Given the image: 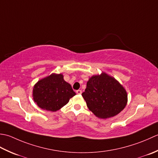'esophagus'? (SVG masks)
Here are the masks:
<instances>
[{
    "label": "esophagus",
    "mask_w": 158,
    "mask_h": 158,
    "mask_svg": "<svg viewBox=\"0 0 158 158\" xmlns=\"http://www.w3.org/2000/svg\"><path fill=\"white\" fill-rule=\"evenodd\" d=\"M76 93H77V94H78V95H80L82 93V91H81V90H77Z\"/></svg>",
    "instance_id": "esophagus-1"
}]
</instances>
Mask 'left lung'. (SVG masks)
Wrapping results in <instances>:
<instances>
[{"mask_svg": "<svg viewBox=\"0 0 158 158\" xmlns=\"http://www.w3.org/2000/svg\"><path fill=\"white\" fill-rule=\"evenodd\" d=\"M82 95L89 110L103 119L120 113L127 103V93L123 85L105 72L89 78Z\"/></svg>", "mask_w": 158, "mask_h": 158, "instance_id": "left-lung-1", "label": "left lung"}]
</instances>
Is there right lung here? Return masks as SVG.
Returning <instances> with one entry per match:
<instances>
[{
	"label": "right lung",
	"mask_w": 158,
	"mask_h": 158,
	"mask_svg": "<svg viewBox=\"0 0 158 158\" xmlns=\"http://www.w3.org/2000/svg\"><path fill=\"white\" fill-rule=\"evenodd\" d=\"M76 95L62 73H52L40 79L33 89V99L40 108L56 112L65 106Z\"/></svg>",
	"instance_id": "1"
}]
</instances>
